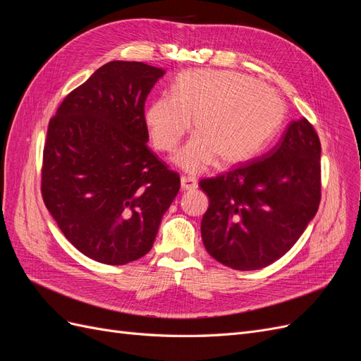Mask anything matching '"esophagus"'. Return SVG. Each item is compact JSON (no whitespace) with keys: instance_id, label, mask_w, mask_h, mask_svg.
Listing matches in <instances>:
<instances>
[{"instance_id":"esophagus-1","label":"esophagus","mask_w":361,"mask_h":361,"mask_svg":"<svg viewBox=\"0 0 361 361\" xmlns=\"http://www.w3.org/2000/svg\"><path fill=\"white\" fill-rule=\"evenodd\" d=\"M180 187H182L183 191H190V190L197 188L199 183H197V180H195L191 176H182L180 178Z\"/></svg>"}]
</instances>
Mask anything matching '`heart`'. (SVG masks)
Segmentation results:
<instances>
[{"mask_svg": "<svg viewBox=\"0 0 361 361\" xmlns=\"http://www.w3.org/2000/svg\"><path fill=\"white\" fill-rule=\"evenodd\" d=\"M195 135L173 162L199 174L220 159L235 164L253 157L277 133L285 104L269 87L238 72L192 69L182 72L164 94L146 108L152 143L173 150L191 128Z\"/></svg>", "mask_w": 361, "mask_h": 361, "instance_id": "b5f03b06", "label": "heart"}]
</instances>
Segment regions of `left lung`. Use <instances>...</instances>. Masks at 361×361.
Instances as JSON below:
<instances>
[{"label":"left lung","mask_w":361,"mask_h":361,"mask_svg":"<svg viewBox=\"0 0 361 361\" xmlns=\"http://www.w3.org/2000/svg\"><path fill=\"white\" fill-rule=\"evenodd\" d=\"M209 197L204 248L238 271L271 265L293 247L321 202V141L307 118L290 122L268 154L200 180Z\"/></svg>","instance_id":"1"}]
</instances>
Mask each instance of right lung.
<instances>
[{"label":"right lung","instance_id":"1","mask_svg":"<svg viewBox=\"0 0 361 361\" xmlns=\"http://www.w3.org/2000/svg\"><path fill=\"white\" fill-rule=\"evenodd\" d=\"M166 71L110 61L71 92L48 125L42 197L82 255L125 265L149 253L179 174L147 147L145 102Z\"/></svg>","mask_w":361,"mask_h":361}]
</instances>
